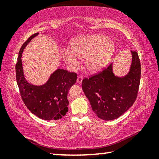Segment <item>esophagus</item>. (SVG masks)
<instances>
[{
    "label": "esophagus",
    "instance_id": "34e87169",
    "mask_svg": "<svg viewBox=\"0 0 159 159\" xmlns=\"http://www.w3.org/2000/svg\"><path fill=\"white\" fill-rule=\"evenodd\" d=\"M83 76H78V78H77V80H76V81H77V83H82V80H83Z\"/></svg>",
    "mask_w": 159,
    "mask_h": 159
}]
</instances>
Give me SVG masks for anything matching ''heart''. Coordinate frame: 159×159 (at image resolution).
<instances>
[{
	"mask_svg": "<svg viewBox=\"0 0 159 159\" xmlns=\"http://www.w3.org/2000/svg\"><path fill=\"white\" fill-rule=\"evenodd\" d=\"M114 51L115 44L107 36L88 34L72 40L70 43V50H61V56L72 69L79 66V60H85L87 70L96 73L108 65Z\"/></svg>",
	"mask_w": 159,
	"mask_h": 159,
	"instance_id": "b5f03b06",
	"label": "heart"
}]
</instances>
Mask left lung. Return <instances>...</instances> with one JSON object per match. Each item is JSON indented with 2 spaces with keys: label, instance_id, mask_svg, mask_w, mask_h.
Wrapping results in <instances>:
<instances>
[{
  "label": "left lung",
  "instance_id": "1",
  "mask_svg": "<svg viewBox=\"0 0 159 159\" xmlns=\"http://www.w3.org/2000/svg\"><path fill=\"white\" fill-rule=\"evenodd\" d=\"M131 54L133 59L130 71L125 76H115L111 64L98 74L83 80V92L94 113L102 120H111L120 117L137 98L141 64L138 52L131 51Z\"/></svg>",
  "mask_w": 159,
  "mask_h": 159
}]
</instances>
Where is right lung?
<instances>
[{"mask_svg": "<svg viewBox=\"0 0 159 159\" xmlns=\"http://www.w3.org/2000/svg\"><path fill=\"white\" fill-rule=\"evenodd\" d=\"M39 34L31 36L21 48L15 66L16 80L21 99L32 114L43 120H57L65 116L68 111L67 94L69 88L76 83L77 74L62 69H57L43 85H35L26 80L21 56L25 47Z\"/></svg>", "mask_w": 159, "mask_h": 159, "instance_id": "1", "label": "right lung"}]
</instances>
